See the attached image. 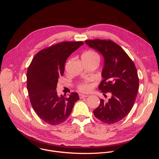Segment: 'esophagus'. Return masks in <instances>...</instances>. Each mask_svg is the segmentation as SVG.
I'll list each match as a JSON object with an SVG mask.
<instances>
[{
    "label": "esophagus",
    "mask_w": 159,
    "mask_h": 159,
    "mask_svg": "<svg viewBox=\"0 0 159 159\" xmlns=\"http://www.w3.org/2000/svg\"><path fill=\"white\" fill-rule=\"evenodd\" d=\"M88 96H87V95H85V94H79V98H80V99H83V98H87V97H88Z\"/></svg>",
    "instance_id": "1"
}]
</instances>
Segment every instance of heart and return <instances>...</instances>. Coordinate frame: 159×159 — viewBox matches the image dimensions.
Masks as SVG:
<instances>
[{"instance_id":"1","label":"heart","mask_w":159,"mask_h":159,"mask_svg":"<svg viewBox=\"0 0 159 159\" xmlns=\"http://www.w3.org/2000/svg\"><path fill=\"white\" fill-rule=\"evenodd\" d=\"M82 58H86V59H99V56L96 52L93 50H89L86 52H85L82 57ZM90 89V86L89 84L87 82H84L80 84L79 85V89L81 91L83 92H87Z\"/></svg>"}]
</instances>
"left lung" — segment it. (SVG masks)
<instances>
[{
  "mask_svg": "<svg viewBox=\"0 0 159 159\" xmlns=\"http://www.w3.org/2000/svg\"><path fill=\"white\" fill-rule=\"evenodd\" d=\"M85 43L104 57L103 79L99 89L111 96L106 101L101 99L94 115L104 123H117L128 115L135 102L139 87L137 69L124 50L112 41L96 39Z\"/></svg>",
  "mask_w": 159,
  "mask_h": 159,
  "instance_id": "1",
  "label": "left lung"
}]
</instances>
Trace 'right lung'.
Segmentation results:
<instances>
[{
	"label": "right lung",
	"instance_id": "obj_1",
	"mask_svg": "<svg viewBox=\"0 0 159 159\" xmlns=\"http://www.w3.org/2000/svg\"><path fill=\"white\" fill-rule=\"evenodd\" d=\"M82 41H64L44 48L33 58L27 72V89L32 107L38 117L51 125L63 123L79 99L77 93L58 96L57 85L63 76L65 61Z\"/></svg>",
	"mask_w": 159,
	"mask_h": 159
}]
</instances>
